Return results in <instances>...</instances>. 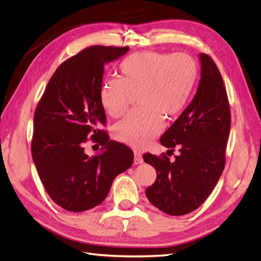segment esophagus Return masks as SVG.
<instances>
[{
  "mask_svg": "<svg viewBox=\"0 0 261 261\" xmlns=\"http://www.w3.org/2000/svg\"><path fill=\"white\" fill-rule=\"evenodd\" d=\"M134 163L135 164H142L143 163V158L140 152H134Z\"/></svg>",
  "mask_w": 261,
  "mask_h": 261,
  "instance_id": "34e87169",
  "label": "esophagus"
}]
</instances>
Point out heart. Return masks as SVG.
<instances>
[{
	"label": "heart",
	"instance_id": "1",
	"mask_svg": "<svg viewBox=\"0 0 261 261\" xmlns=\"http://www.w3.org/2000/svg\"><path fill=\"white\" fill-rule=\"evenodd\" d=\"M120 77L108 79L100 88V102L114 118L128 109L133 94L141 105L115 126V137L135 148L147 146L160 134L163 116L175 117L187 106L197 84L199 68L185 53L140 51L119 64Z\"/></svg>",
	"mask_w": 261,
	"mask_h": 261
}]
</instances>
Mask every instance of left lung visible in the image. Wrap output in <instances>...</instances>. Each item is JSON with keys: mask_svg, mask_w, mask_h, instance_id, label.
Returning a JSON list of instances; mask_svg holds the SVG:
<instances>
[{"mask_svg": "<svg viewBox=\"0 0 261 261\" xmlns=\"http://www.w3.org/2000/svg\"><path fill=\"white\" fill-rule=\"evenodd\" d=\"M199 61L197 92L160 138L170 151L178 147L179 155L173 162L166 154L143 155L156 170V180L145 190L146 197L172 216L197 210L214 189L225 164L231 127L226 89L214 61L206 54H200Z\"/></svg>", "mask_w": 261, "mask_h": 261, "instance_id": "obj_1", "label": "left lung"}]
</instances>
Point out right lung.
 <instances>
[{
  "mask_svg": "<svg viewBox=\"0 0 261 261\" xmlns=\"http://www.w3.org/2000/svg\"><path fill=\"white\" fill-rule=\"evenodd\" d=\"M128 49L87 47L58 66L37 105L33 160L47 194L66 211L83 212L102 203L114 179L134 161L128 146L109 141L101 129L106 114L99 98L105 64ZM89 137L104 146L102 153L86 155Z\"/></svg>",
  "mask_w": 261,
  "mask_h": 261,
  "instance_id": "right-lung-1",
  "label": "right lung"
}]
</instances>
